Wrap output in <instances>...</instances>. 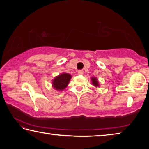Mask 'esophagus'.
Segmentation results:
<instances>
[{
	"instance_id": "1",
	"label": "esophagus",
	"mask_w": 149,
	"mask_h": 149,
	"mask_svg": "<svg viewBox=\"0 0 149 149\" xmlns=\"http://www.w3.org/2000/svg\"><path fill=\"white\" fill-rule=\"evenodd\" d=\"M77 72H78V74H79V75H82L83 74H84V71H83V70H79Z\"/></svg>"
}]
</instances>
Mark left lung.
Instances as JSON below:
<instances>
[{
	"label": "left lung",
	"instance_id": "8db88e82",
	"mask_svg": "<svg viewBox=\"0 0 149 149\" xmlns=\"http://www.w3.org/2000/svg\"><path fill=\"white\" fill-rule=\"evenodd\" d=\"M91 84L93 85H94L95 87H99L100 85H99V82L98 81V79L96 77H92L91 78Z\"/></svg>",
	"mask_w": 149,
	"mask_h": 149
}]
</instances>
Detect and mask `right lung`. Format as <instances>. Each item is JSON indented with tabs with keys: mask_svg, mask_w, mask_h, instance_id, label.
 Wrapping results in <instances>:
<instances>
[{
	"mask_svg": "<svg viewBox=\"0 0 149 149\" xmlns=\"http://www.w3.org/2000/svg\"><path fill=\"white\" fill-rule=\"evenodd\" d=\"M71 78V74L65 72L60 74L52 80V87L55 90L62 91L68 85Z\"/></svg>",
	"mask_w": 149,
	"mask_h": 149,
	"instance_id": "right-lung-1",
	"label": "right lung"
}]
</instances>
